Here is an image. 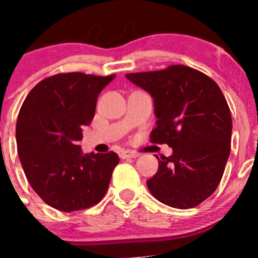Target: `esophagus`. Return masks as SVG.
Wrapping results in <instances>:
<instances>
[{
	"instance_id": "obj_1",
	"label": "esophagus",
	"mask_w": 258,
	"mask_h": 258,
	"mask_svg": "<svg viewBox=\"0 0 258 258\" xmlns=\"http://www.w3.org/2000/svg\"><path fill=\"white\" fill-rule=\"evenodd\" d=\"M121 159H135V157H139L140 154L137 151H131V150H123V151L119 154Z\"/></svg>"
}]
</instances>
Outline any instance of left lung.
<instances>
[{"mask_svg":"<svg viewBox=\"0 0 258 258\" xmlns=\"http://www.w3.org/2000/svg\"><path fill=\"white\" fill-rule=\"evenodd\" d=\"M154 98L152 144H167L172 155L159 160L147 187L161 203L187 209L216 191L231 152L232 117L218 84L185 66L126 74Z\"/></svg>","mask_w":258,"mask_h":258,"instance_id":"left-lung-1","label":"left lung"}]
</instances>
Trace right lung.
I'll return each instance as SVG.
<instances>
[{"instance_id":"add662e5","label":"right lung","mask_w":258,"mask_h":258,"mask_svg":"<svg viewBox=\"0 0 258 258\" xmlns=\"http://www.w3.org/2000/svg\"><path fill=\"white\" fill-rule=\"evenodd\" d=\"M114 78L74 73L47 77L31 89L16 122L25 175L37 196L57 211L91 208L103 199L116 152L83 155L82 127L92 122L102 89Z\"/></svg>"}]
</instances>
